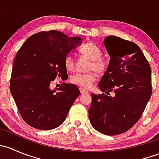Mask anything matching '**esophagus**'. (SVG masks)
Segmentation results:
<instances>
[{
    "instance_id": "obj_1",
    "label": "esophagus",
    "mask_w": 159,
    "mask_h": 159,
    "mask_svg": "<svg viewBox=\"0 0 159 159\" xmlns=\"http://www.w3.org/2000/svg\"><path fill=\"white\" fill-rule=\"evenodd\" d=\"M79 90H80V92H81V94H84V93H88V92H89V91H88L87 90L82 89V88H80Z\"/></svg>"
}]
</instances>
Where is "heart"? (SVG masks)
I'll return each mask as SVG.
<instances>
[{"instance_id": "heart-1", "label": "heart", "mask_w": 159, "mask_h": 159, "mask_svg": "<svg viewBox=\"0 0 159 159\" xmlns=\"http://www.w3.org/2000/svg\"><path fill=\"white\" fill-rule=\"evenodd\" d=\"M79 51L83 55L91 59L89 66V70H95L99 75H103L108 68V64L102 58V51L92 42L86 43L79 48ZM64 65L67 70L71 71L75 66V59L70 54H68L64 59ZM97 79V74L95 71L87 74L77 73L72 75L70 82L82 89H88Z\"/></svg>"}]
</instances>
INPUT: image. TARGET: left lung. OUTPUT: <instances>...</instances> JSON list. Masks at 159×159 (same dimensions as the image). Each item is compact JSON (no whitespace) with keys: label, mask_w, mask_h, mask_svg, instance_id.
<instances>
[{"label":"left lung","mask_w":159,"mask_h":159,"mask_svg":"<svg viewBox=\"0 0 159 159\" xmlns=\"http://www.w3.org/2000/svg\"><path fill=\"white\" fill-rule=\"evenodd\" d=\"M105 46L111 60L98 88L106 94H91L89 119L99 132L117 135L140 119L152 96V70L135 43L111 35ZM110 92L114 97L108 96Z\"/></svg>","instance_id":"obj_1"}]
</instances>
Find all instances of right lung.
Returning a JSON list of instances; mask_svg holds the SVG:
<instances>
[{
	"instance_id": "1",
	"label": "right lung",
	"mask_w": 159,
	"mask_h": 159,
	"mask_svg": "<svg viewBox=\"0 0 159 159\" xmlns=\"http://www.w3.org/2000/svg\"><path fill=\"white\" fill-rule=\"evenodd\" d=\"M55 30L34 34L18 50L11 72L10 91L20 116L31 127L51 130L64 122L80 91L73 84L50 89L56 78H68L65 57L81 42Z\"/></svg>"
}]
</instances>
